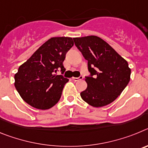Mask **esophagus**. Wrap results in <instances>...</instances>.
<instances>
[{"instance_id": "obj_1", "label": "esophagus", "mask_w": 148, "mask_h": 148, "mask_svg": "<svg viewBox=\"0 0 148 148\" xmlns=\"http://www.w3.org/2000/svg\"><path fill=\"white\" fill-rule=\"evenodd\" d=\"M81 79H83V76H79V77H78V78L73 77V80L75 81V82H77V81H78V80H81Z\"/></svg>"}]
</instances>
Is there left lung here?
<instances>
[{
	"label": "left lung",
	"mask_w": 148,
	"mask_h": 148,
	"mask_svg": "<svg viewBox=\"0 0 148 148\" xmlns=\"http://www.w3.org/2000/svg\"><path fill=\"white\" fill-rule=\"evenodd\" d=\"M76 47L87 61V87L80 93L84 101L95 108L112 103L130 79L127 61L101 38L90 35L73 38Z\"/></svg>",
	"instance_id": "8db88e82"
}]
</instances>
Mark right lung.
Wrapping results in <instances>:
<instances>
[{
    "label": "right lung",
    "instance_id": "right-lung-1",
    "mask_svg": "<svg viewBox=\"0 0 148 148\" xmlns=\"http://www.w3.org/2000/svg\"><path fill=\"white\" fill-rule=\"evenodd\" d=\"M73 44L72 38H51L19 66L15 87L27 104L47 110L58 103L69 79L56 73L61 70L63 74L66 70L63 62Z\"/></svg>",
    "mask_w": 148,
    "mask_h": 148
}]
</instances>
